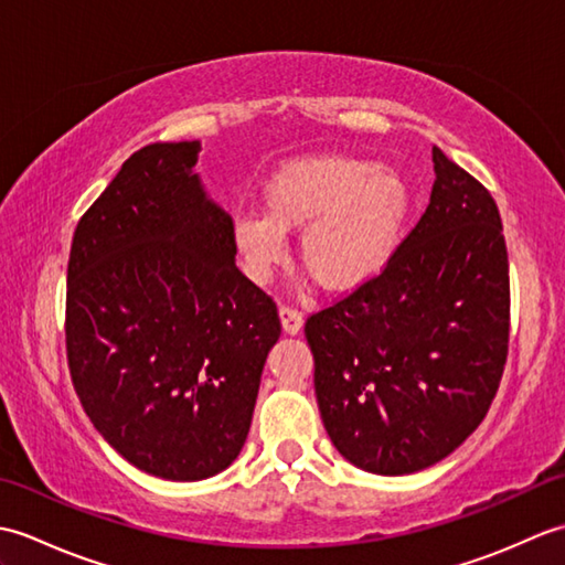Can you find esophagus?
Segmentation results:
<instances>
[{"instance_id": "obj_1", "label": "esophagus", "mask_w": 565, "mask_h": 565, "mask_svg": "<svg viewBox=\"0 0 565 565\" xmlns=\"http://www.w3.org/2000/svg\"><path fill=\"white\" fill-rule=\"evenodd\" d=\"M279 318H281L284 330L289 332V334H298V332H301V328H303L301 310H296V308H291V306H281V308H279Z\"/></svg>"}]
</instances>
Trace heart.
Segmentation results:
<instances>
[{
	"mask_svg": "<svg viewBox=\"0 0 565 565\" xmlns=\"http://www.w3.org/2000/svg\"><path fill=\"white\" fill-rule=\"evenodd\" d=\"M264 213L233 221V245L252 279L286 259V235L301 233V262L328 291H350L386 267L411 211L405 179L369 160L320 154L284 164L262 191Z\"/></svg>",
	"mask_w": 565,
	"mask_h": 565,
	"instance_id": "heart-1",
	"label": "heart"
}]
</instances>
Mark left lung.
Here are the masks:
<instances>
[{
    "label": "left lung",
    "mask_w": 565,
    "mask_h": 565,
    "mask_svg": "<svg viewBox=\"0 0 565 565\" xmlns=\"http://www.w3.org/2000/svg\"><path fill=\"white\" fill-rule=\"evenodd\" d=\"M429 206L374 279L306 320L322 425L381 476L441 461L483 423L510 342L500 213L476 177L431 148Z\"/></svg>",
    "instance_id": "8db88e82"
}]
</instances>
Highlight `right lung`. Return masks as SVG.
<instances>
[{"instance_id": "add662e5", "label": "right lung", "mask_w": 565, "mask_h": 565, "mask_svg": "<svg viewBox=\"0 0 565 565\" xmlns=\"http://www.w3.org/2000/svg\"><path fill=\"white\" fill-rule=\"evenodd\" d=\"M199 150L130 154L79 218L67 262L72 386L99 435L167 481L237 459L281 334L271 296L235 267L233 218L206 199Z\"/></svg>"}]
</instances>
